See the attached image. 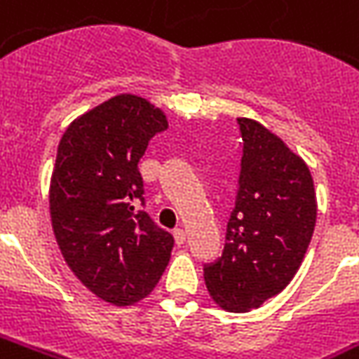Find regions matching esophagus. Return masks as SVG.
I'll return each mask as SVG.
<instances>
[{
  "label": "esophagus",
  "mask_w": 359,
  "mask_h": 359,
  "mask_svg": "<svg viewBox=\"0 0 359 359\" xmlns=\"http://www.w3.org/2000/svg\"><path fill=\"white\" fill-rule=\"evenodd\" d=\"M172 237H175V241H177V245H182V243L187 241V231H184L182 227H179V229H175V231H172Z\"/></svg>",
  "instance_id": "obj_1"
}]
</instances>
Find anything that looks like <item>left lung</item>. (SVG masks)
<instances>
[{
	"label": "left lung",
	"mask_w": 359,
	"mask_h": 359,
	"mask_svg": "<svg viewBox=\"0 0 359 359\" xmlns=\"http://www.w3.org/2000/svg\"><path fill=\"white\" fill-rule=\"evenodd\" d=\"M239 194L222 258L204 268L210 297L231 313L257 309L292 282L317 223L307 163L257 120L239 118Z\"/></svg>",
	"instance_id": "8db88e82"
}]
</instances>
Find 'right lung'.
Wrapping results in <instances>:
<instances>
[{
    "label": "right lung",
    "instance_id": "1",
    "mask_svg": "<svg viewBox=\"0 0 359 359\" xmlns=\"http://www.w3.org/2000/svg\"><path fill=\"white\" fill-rule=\"evenodd\" d=\"M167 126L154 102L120 93L79 114L57 144L48 190L57 247L77 280L116 307L154 292L171 258V233L137 210V163Z\"/></svg>",
    "mask_w": 359,
    "mask_h": 359
}]
</instances>
